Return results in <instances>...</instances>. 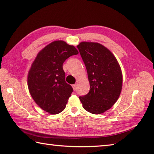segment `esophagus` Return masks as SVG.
Listing matches in <instances>:
<instances>
[{
  "instance_id": "1",
  "label": "esophagus",
  "mask_w": 154,
  "mask_h": 154,
  "mask_svg": "<svg viewBox=\"0 0 154 154\" xmlns=\"http://www.w3.org/2000/svg\"><path fill=\"white\" fill-rule=\"evenodd\" d=\"M72 88H73V89L75 91V89H76V85H72Z\"/></svg>"
}]
</instances>
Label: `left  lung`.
Segmentation results:
<instances>
[{"instance_id":"left-lung-1","label":"left lung","mask_w":154,"mask_h":154,"mask_svg":"<svg viewBox=\"0 0 154 154\" xmlns=\"http://www.w3.org/2000/svg\"><path fill=\"white\" fill-rule=\"evenodd\" d=\"M77 47L87 70L90 91L79 97L86 111L103 114L119 98L122 87V73L120 64L108 48L100 43L80 42Z\"/></svg>"}]
</instances>
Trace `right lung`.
Instances as JSON below:
<instances>
[{
    "label": "right lung",
    "mask_w": 154,
    "mask_h": 154,
    "mask_svg": "<svg viewBox=\"0 0 154 154\" xmlns=\"http://www.w3.org/2000/svg\"><path fill=\"white\" fill-rule=\"evenodd\" d=\"M79 51L63 40L51 42L40 51L28 74V87L32 99L44 111L57 114L66 108L73 91L65 80L63 63Z\"/></svg>",
    "instance_id": "1"
}]
</instances>
